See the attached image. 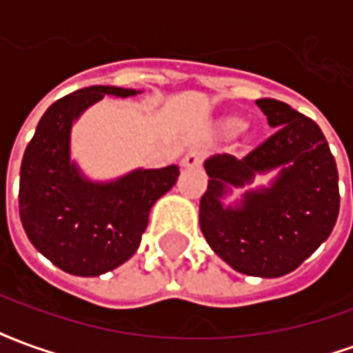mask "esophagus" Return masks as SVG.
<instances>
[{
	"label": "esophagus",
	"mask_w": 353,
	"mask_h": 353,
	"mask_svg": "<svg viewBox=\"0 0 353 353\" xmlns=\"http://www.w3.org/2000/svg\"><path fill=\"white\" fill-rule=\"evenodd\" d=\"M202 157H204V153H202L200 149H191V151L181 159V166H183V168H196V166L202 164Z\"/></svg>",
	"instance_id": "esophagus-1"
}]
</instances>
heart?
Returning <instances> with one entry per match:
<instances>
[{"mask_svg":"<svg viewBox=\"0 0 353 353\" xmlns=\"http://www.w3.org/2000/svg\"><path fill=\"white\" fill-rule=\"evenodd\" d=\"M223 130L225 132H238L242 126H244V123L240 121V119H234V117H230V119H227V121H223Z\"/></svg>","mask_w":353,"mask_h":353,"instance_id":"1","label":"heart"}]
</instances>
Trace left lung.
Returning <instances> with one entry per match:
<instances>
[{
	"label": "left lung",
	"instance_id": "1",
	"mask_svg": "<svg viewBox=\"0 0 353 353\" xmlns=\"http://www.w3.org/2000/svg\"><path fill=\"white\" fill-rule=\"evenodd\" d=\"M255 103L276 132L242 159L225 153L204 161L210 179L200 199V230L236 272L280 278L333 232L341 206L339 172L312 119L272 98ZM270 171L276 176L268 185L252 187ZM234 190L243 194L227 205Z\"/></svg>",
	"mask_w": 353,
	"mask_h": 353
}]
</instances>
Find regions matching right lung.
I'll list each match as a JSON object with an SVG mask.
<instances>
[{
  "instance_id": "add662e5",
  "label": "right lung",
  "mask_w": 353,
  "mask_h": 353,
  "mask_svg": "<svg viewBox=\"0 0 353 353\" xmlns=\"http://www.w3.org/2000/svg\"><path fill=\"white\" fill-rule=\"evenodd\" d=\"M136 88H81L54 101L37 123L20 164V221L37 252L73 276H100L130 259L149 212L176 185L179 168H136L94 181L72 159V126L105 96L130 98Z\"/></svg>"
}]
</instances>
